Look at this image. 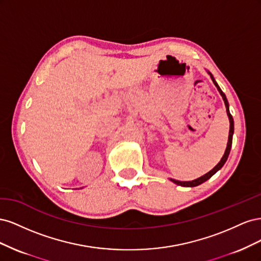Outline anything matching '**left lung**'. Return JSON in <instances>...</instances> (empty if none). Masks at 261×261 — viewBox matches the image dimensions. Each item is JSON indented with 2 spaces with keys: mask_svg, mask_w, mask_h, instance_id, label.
<instances>
[{
  "mask_svg": "<svg viewBox=\"0 0 261 261\" xmlns=\"http://www.w3.org/2000/svg\"><path fill=\"white\" fill-rule=\"evenodd\" d=\"M208 74L210 75L213 84L216 85L217 89L219 90L220 94H221V96H222V99H223V101H224V105H225V108H226V113H227V116H228V120H230V132H228V140H227L226 149H225V152H224V154H223V156H222V159L220 160V162L216 165V167L213 168L211 171H209V172L207 173V174H204V175L200 176L199 178H196V179H194V180H189V181H180V180H176V179H172V178H171V180L173 181V183H175V184H177V185H179V186H184V187H195V186H198V185L202 184L203 181L208 180L213 174H216V173H217L221 168L223 167L224 163H225L226 160H227V156H228V154H230V151H231L232 140H233V134H234V121H233V117H232V115H231V113H230V110H228V102H227V99H226V97H225L224 92H223L222 90H221V88L219 87V85L217 84L216 80H215V78H213L212 74H211L210 72H208Z\"/></svg>",
  "mask_w": 261,
  "mask_h": 261,
  "instance_id": "obj_1",
  "label": "left lung"
}]
</instances>
